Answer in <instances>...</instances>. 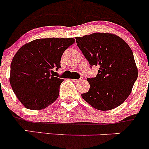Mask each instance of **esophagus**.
Instances as JSON below:
<instances>
[{
	"instance_id": "1",
	"label": "esophagus",
	"mask_w": 149,
	"mask_h": 149,
	"mask_svg": "<svg viewBox=\"0 0 149 149\" xmlns=\"http://www.w3.org/2000/svg\"><path fill=\"white\" fill-rule=\"evenodd\" d=\"M82 80H83V78H80V79H72V81H73V82H76V83H79V82L81 81Z\"/></svg>"
}]
</instances>
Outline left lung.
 <instances>
[{"label": "left lung", "instance_id": "1", "mask_svg": "<svg viewBox=\"0 0 149 149\" xmlns=\"http://www.w3.org/2000/svg\"><path fill=\"white\" fill-rule=\"evenodd\" d=\"M76 40L90 65L100 68L95 78L87 79L90 88L82 98L99 110L120 106L131 93L139 74L130 47L111 33H92Z\"/></svg>", "mask_w": 149, "mask_h": 149}]
</instances>
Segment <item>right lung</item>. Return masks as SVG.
Segmentation results:
<instances>
[{"label":"right lung","instance_id":"obj_1","mask_svg":"<svg viewBox=\"0 0 149 149\" xmlns=\"http://www.w3.org/2000/svg\"><path fill=\"white\" fill-rule=\"evenodd\" d=\"M74 42L73 38L37 39L24 45L15 54L9 81L25 107L42 109L58 99L63 79L54 77L52 68H61V56Z\"/></svg>","mask_w":149,"mask_h":149}]
</instances>
